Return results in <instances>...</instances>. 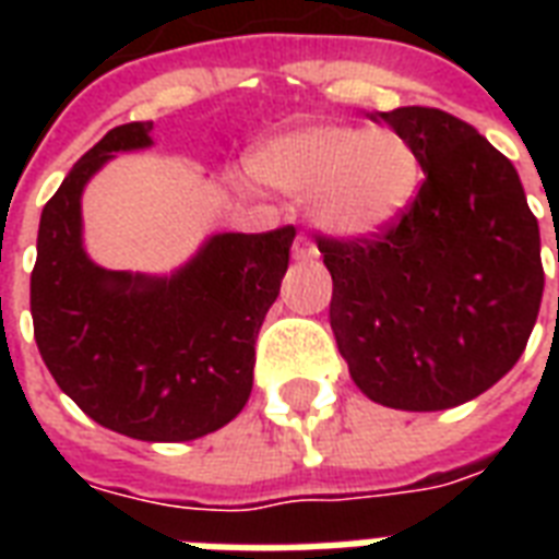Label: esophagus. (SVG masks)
Masks as SVG:
<instances>
[{"label": "esophagus", "mask_w": 559, "mask_h": 559, "mask_svg": "<svg viewBox=\"0 0 559 559\" xmlns=\"http://www.w3.org/2000/svg\"><path fill=\"white\" fill-rule=\"evenodd\" d=\"M293 258H296V261H316V258H319V249H316V243L310 237L298 235L296 243H293Z\"/></svg>", "instance_id": "1"}]
</instances>
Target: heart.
<instances>
[{
    "instance_id": "heart-1",
    "label": "heart",
    "mask_w": 559,
    "mask_h": 559,
    "mask_svg": "<svg viewBox=\"0 0 559 559\" xmlns=\"http://www.w3.org/2000/svg\"><path fill=\"white\" fill-rule=\"evenodd\" d=\"M249 174L281 193H310V214L340 237L394 226L417 197L424 165L406 135L389 127L316 124L258 144Z\"/></svg>"
}]
</instances>
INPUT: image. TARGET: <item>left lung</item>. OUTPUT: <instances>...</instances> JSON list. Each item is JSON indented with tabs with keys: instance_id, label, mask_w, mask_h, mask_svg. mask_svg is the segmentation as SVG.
<instances>
[{
	"instance_id": "obj_1",
	"label": "left lung",
	"mask_w": 559,
	"mask_h": 559,
	"mask_svg": "<svg viewBox=\"0 0 559 559\" xmlns=\"http://www.w3.org/2000/svg\"><path fill=\"white\" fill-rule=\"evenodd\" d=\"M415 144L424 186L380 235H319L333 278L331 328L368 400L441 412L516 366L543 301L539 226L520 174L461 118L377 112Z\"/></svg>"
}]
</instances>
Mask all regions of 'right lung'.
<instances>
[{
    "label": "right lung",
    "mask_w": 559,
    "mask_h": 559,
    "mask_svg": "<svg viewBox=\"0 0 559 559\" xmlns=\"http://www.w3.org/2000/svg\"><path fill=\"white\" fill-rule=\"evenodd\" d=\"M153 121L109 130L39 217L31 319L55 382L135 441H193L252 394L254 340L278 298L296 228L209 237L170 278L104 270L83 249L81 193L121 151L151 147Z\"/></svg>",
    "instance_id": "1"
}]
</instances>
